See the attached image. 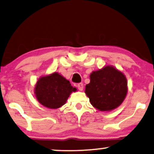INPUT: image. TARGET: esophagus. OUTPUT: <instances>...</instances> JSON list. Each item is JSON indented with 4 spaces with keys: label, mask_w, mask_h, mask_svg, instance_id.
<instances>
[{
    "label": "esophagus",
    "mask_w": 154,
    "mask_h": 154,
    "mask_svg": "<svg viewBox=\"0 0 154 154\" xmlns=\"http://www.w3.org/2000/svg\"><path fill=\"white\" fill-rule=\"evenodd\" d=\"M77 88H78L79 91H82L84 89V85L82 83H79L78 85H77Z\"/></svg>",
    "instance_id": "34e87169"
}]
</instances>
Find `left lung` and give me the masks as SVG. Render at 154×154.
<instances>
[{
  "label": "left lung",
  "instance_id": "1",
  "mask_svg": "<svg viewBox=\"0 0 154 154\" xmlns=\"http://www.w3.org/2000/svg\"><path fill=\"white\" fill-rule=\"evenodd\" d=\"M128 92V82L123 73L112 66L94 71L85 94L91 104L101 111H109L123 102Z\"/></svg>",
  "mask_w": 154,
  "mask_h": 154
}]
</instances>
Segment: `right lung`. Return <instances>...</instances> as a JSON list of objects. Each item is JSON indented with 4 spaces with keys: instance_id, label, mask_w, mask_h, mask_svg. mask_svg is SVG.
<instances>
[{
    "instance_id": "add662e5",
    "label": "right lung",
    "mask_w": 154,
    "mask_h": 154,
    "mask_svg": "<svg viewBox=\"0 0 154 154\" xmlns=\"http://www.w3.org/2000/svg\"><path fill=\"white\" fill-rule=\"evenodd\" d=\"M76 90L65 77L54 72L39 78L36 84L34 94L42 105L56 109L64 105L70 94Z\"/></svg>"
}]
</instances>
